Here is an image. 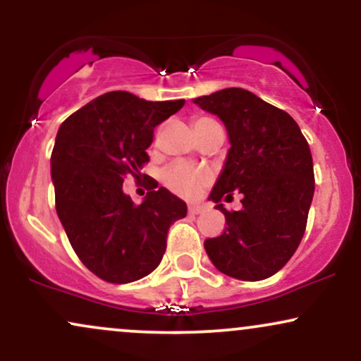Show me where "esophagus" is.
<instances>
[{
  "label": "esophagus",
  "mask_w": 361,
  "mask_h": 361,
  "mask_svg": "<svg viewBox=\"0 0 361 361\" xmlns=\"http://www.w3.org/2000/svg\"><path fill=\"white\" fill-rule=\"evenodd\" d=\"M204 209H205L204 205L193 204V205H190V207H188V214H190V215H198V214L204 212Z\"/></svg>",
  "instance_id": "obj_1"
}]
</instances>
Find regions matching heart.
I'll return each mask as SVG.
<instances>
[{"mask_svg":"<svg viewBox=\"0 0 361 361\" xmlns=\"http://www.w3.org/2000/svg\"><path fill=\"white\" fill-rule=\"evenodd\" d=\"M214 120L200 117L195 120V126L200 123H209ZM210 180L209 171L205 169H198L192 164L185 163V161H176V163L169 164L163 171V181L171 192H175L181 197H192Z\"/></svg>","mask_w":361,"mask_h":361,"instance_id":"obj_1","label":"heart"}]
</instances>
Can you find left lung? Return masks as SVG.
<instances>
[{
  "label": "left lung",
  "mask_w": 361,
  "mask_h": 361,
  "mask_svg": "<svg viewBox=\"0 0 361 361\" xmlns=\"http://www.w3.org/2000/svg\"><path fill=\"white\" fill-rule=\"evenodd\" d=\"M227 128L229 152L209 200L226 215V231L204 243L219 271L258 281L275 275L292 258L305 233L314 197V166L307 140L287 111L251 91L226 88L195 98ZM243 193V209L227 213L220 204Z\"/></svg>",
  "instance_id": "8db88e82"
}]
</instances>
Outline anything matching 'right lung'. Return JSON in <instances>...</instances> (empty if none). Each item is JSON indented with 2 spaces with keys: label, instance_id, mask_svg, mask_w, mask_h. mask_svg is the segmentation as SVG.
<instances>
[{
  "label": "right lung",
  "instance_id": "add662e5",
  "mask_svg": "<svg viewBox=\"0 0 361 361\" xmlns=\"http://www.w3.org/2000/svg\"><path fill=\"white\" fill-rule=\"evenodd\" d=\"M183 105L110 91L59 127L51 156L56 210L78 258L102 280L149 275L166 251L169 226L186 215L185 202L152 180L139 205L122 190L123 178H139L149 161L154 127Z\"/></svg>",
  "mask_w": 361,
  "mask_h": 361
}]
</instances>
